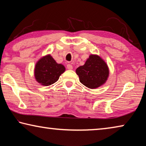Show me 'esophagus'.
I'll return each instance as SVG.
<instances>
[{"mask_svg":"<svg viewBox=\"0 0 146 146\" xmlns=\"http://www.w3.org/2000/svg\"><path fill=\"white\" fill-rule=\"evenodd\" d=\"M67 68L68 69V70H73V66H72V65H71V64H68Z\"/></svg>","mask_w":146,"mask_h":146,"instance_id":"obj_1","label":"esophagus"}]
</instances>
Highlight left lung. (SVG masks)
I'll use <instances>...</instances> for the list:
<instances>
[{
  "mask_svg": "<svg viewBox=\"0 0 146 146\" xmlns=\"http://www.w3.org/2000/svg\"><path fill=\"white\" fill-rule=\"evenodd\" d=\"M80 82L86 87L95 89L105 84L109 76V68L103 59L97 55H91L84 65L76 70Z\"/></svg>",
  "mask_w": 146,
  "mask_h": 146,
  "instance_id": "1",
  "label": "left lung"
}]
</instances>
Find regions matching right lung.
Returning <instances> with one entry per match:
<instances>
[{
	"mask_svg": "<svg viewBox=\"0 0 146 146\" xmlns=\"http://www.w3.org/2000/svg\"><path fill=\"white\" fill-rule=\"evenodd\" d=\"M66 70L61 64H58L50 55L42 57L35 67V77L41 85L48 86L56 82Z\"/></svg>",
	"mask_w": 146,
	"mask_h": 146,
	"instance_id": "right-lung-1",
	"label": "right lung"
}]
</instances>
